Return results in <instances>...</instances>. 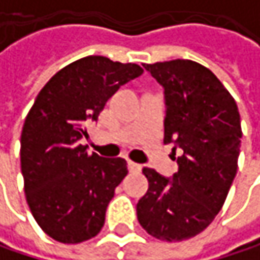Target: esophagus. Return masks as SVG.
I'll list each match as a JSON object with an SVG mask.
<instances>
[{"instance_id": "obj_1", "label": "esophagus", "mask_w": 260, "mask_h": 260, "mask_svg": "<svg viewBox=\"0 0 260 260\" xmlns=\"http://www.w3.org/2000/svg\"><path fill=\"white\" fill-rule=\"evenodd\" d=\"M128 167H129V172H140L141 170V166L137 162H132V161H128Z\"/></svg>"}]
</instances>
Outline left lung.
<instances>
[{
  "label": "left lung",
  "instance_id": "1",
  "mask_svg": "<svg viewBox=\"0 0 260 260\" xmlns=\"http://www.w3.org/2000/svg\"><path fill=\"white\" fill-rule=\"evenodd\" d=\"M143 66L164 88V143L182 155L173 178L143 169L149 189L137 203V218L161 241L189 239L212 223L235 179L242 137L239 111L220 79L196 61Z\"/></svg>",
  "mask_w": 260,
  "mask_h": 260
}]
</instances>
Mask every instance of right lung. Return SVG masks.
Wrapping results in <instances>:
<instances>
[{
	"label": "right lung",
	"instance_id": "right-lung-1",
	"mask_svg": "<svg viewBox=\"0 0 260 260\" xmlns=\"http://www.w3.org/2000/svg\"><path fill=\"white\" fill-rule=\"evenodd\" d=\"M141 74L138 64L88 55L58 71L37 94L22 128L21 170L29 211L52 239L78 244L104 228L128 164L88 155L79 140L107 101Z\"/></svg>",
	"mask_w": 260,
	"mask_h": 260
}]
</instances>
